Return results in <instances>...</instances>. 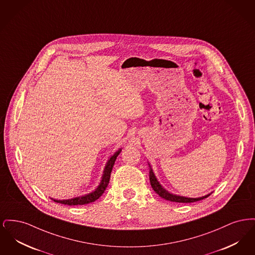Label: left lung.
<instances>
[{"label":"left lung","mask_w":255,"mask_h":255,"mask_svg":"<svg viewBox=\"0 0 255 255\" xmlns=\"http://www.w3.org/2000/svg\"><path fill=\"white\" fill-rule=\"evenodd\" d=\"M149 177H150L151 186L154 189V191L159 197H161L162 199H165V200L170 201V202H176V203H194V202H197V201L203 200V199H205V198L208 197L210 195H206V196L201 197V198H186V197H181V196H177V195L170 194L164 188H162L161 185L158 183L151 168H150V175H149Z\"/></svg>","instance_id":"obj_1"}]
</instances>
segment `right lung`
Masks as SVG:
<instances>
[{"label": "right lung", "mask_w": 255, "mask_h": 255, "mask_svg": "<svg viewBox=\"0 0 255 255\" xmlns=\"http://www.w3.org/2000/svg\"><path fill=\"white\" fill-rule=\"evenodd\" d=\"M121 149L115 153L114 156H112L109 159V161L107 162V165L104 169V174L102 177V181L100 182V184L98 185L96 191L92 192L91 194L86 195V196H82V197H77L74 199H71V200H63V201H58V200H53L56 203H60L63 205H68V206H81V205H87L90 203H93L95 201H97V199L104 193V191L106 190L108 184H109L110 178H111V173L112 170L114 167L115 161L117 159V157L119 156V154L121 153Z\"/></svg>", "instance_id": "add662e5"}]
</instances>
